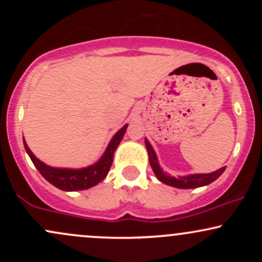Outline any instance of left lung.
<instances>
[{"label":"left lung","instance_id":"1","mask_svg":"<svg viewBox=\"0 0 262 262\" xmlns=\"http://www.w3.org/2000/svg\"><path fill=\"white\" fill-rule=\"evenodd\" d=\"M145 146H146V150H148L150 166H151L152 171H154L155 176L158 177L159 181L165 183V185L172 186V187L182 188V189L202 187V186H207L209 185V183H212L213 181H215V180H217L225 170V167H221V169H218L217 171H213V172L210 173H192V175L179 176V177L171 176L170 173H167L166 171L161 169V166L159 165V160H158V156H156L155 150L146 138H145Z\"/></svg>","mask_w":262,"mask_h":262}]
</instances>
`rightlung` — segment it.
<instances>
[{
    "instance_id": "obj_1",
    "label": "right lung",
    "mask_w": 262,
    "mask_h": 262,
    "mask_svg": "<svg viewBox=\"0 0 262 262\" xmlns=\"http://www.w3.org/2000/svg\"><path fill=\"white\" fill-rule=\"evenodd\" d=\"M128 124L123 127L113 135L110 144L104 150L103 155L96 161L95 164L90 166L81 167V169H68V167H54L44 164L32 152V150L28 148L26 140L23 139L25 149L27 154L29 155L31 160L37 167V170L41 173V176L47 180L48 182L52 183L53 186L58 187L62 191H81V189L91 188L100 183L104 177L107 176L108 171L111 169V165L113 162V154L116 149L118 148L123 137H124L125 130H127Z\"/></svg>"
}]
</instances>
